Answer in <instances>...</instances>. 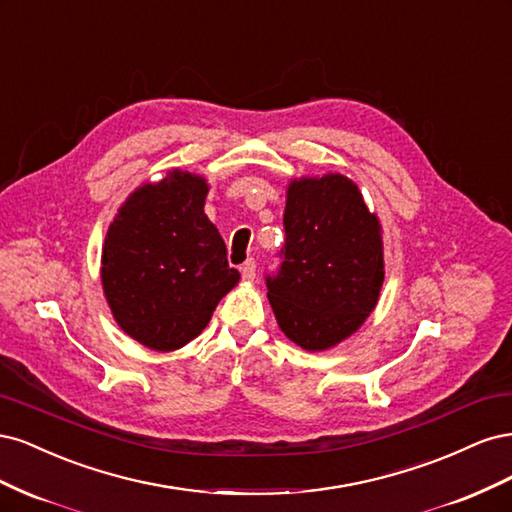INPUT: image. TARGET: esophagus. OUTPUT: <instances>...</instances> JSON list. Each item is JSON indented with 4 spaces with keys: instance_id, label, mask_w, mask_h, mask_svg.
I'll return each mask as SVG.
<instances>
[{
    "instance_id": "34e87169",
    "label": "esophagus",
    "mask_w": 512,
    "mask_h": 512,
    "mask_svg": "<svg viewBox=\"0 0 512 512\" xmlns=\"http://www.w3.org/2000/svg\"><path fill=\"white\" fill-rule=\"evenodd\" d=\"M241 275H243V280H247V282H252L256 277V262L252 258L245 260L241 265Z\"/></svg>"
}]
</instances>
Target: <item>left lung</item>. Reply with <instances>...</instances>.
Masks as SVG:
<instances>
[{"label":"left lung","instance_id":"1","mask_svg":"<svg viewBox=\"0 0 512 512\" xmlns=\"http://www.w3.org/2000/svg\"><path fill=\"white\" fill-rule=\"evenodd\" d=\"M284 262L267 277L282 333L307 352L344 342L378 305L384 245L378 215L352 179H292L284 209Z\"/></svg>","mask_w":512,"mask_h":512}]
</instances>
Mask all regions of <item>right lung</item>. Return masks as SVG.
Here are the masks:
<instances>
[{
    "instance_id": "obj_1",
    "label": "right lung",
    "mask_w": 512,
    "mask_h": 512,
    "mask_svg": "<svg viewBox=\"0 0 512 512\" xmlns=\"http://www.w3.org/2000/svg\"><path fill=\"white\" fill-rule=\"evenodd\" d=\"M209 183L173 168L126 198L102 245V290L121 331L156 352L203 333L239 284L224 239L205 213Z\"/></svg>"
}]
</instances>
